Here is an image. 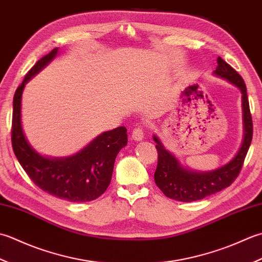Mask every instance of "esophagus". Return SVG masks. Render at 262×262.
<instances>
[{
  "label": "esophagus",
  "instance_id": "1",
  "mask_svg": "<svg viewBox=\"0 0 262 262\" xmlns=\"http://www.w3.org/2000/svg\"><path fill=\"white\" fill-rule=\"evenodd\" d=\"M132 139L135 141H141L143 139V129L142 127H136L135 130L132 132Z\"/></svg>",
  "mask_w": 262,
  "mask_h": 262
}]
</instances>
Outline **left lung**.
I'll list each match as a JSON object with an SVG mask.
<instances>
[{"label":"left lung","instance_id":"left-lung-1","mask_svg":"<svg viewBox=\"0 0 262 262\" xmlns=\"http://www.w3.org/2000/svg\"><path fill=\"white\" fill-rule=\"evenodd\" d=\"M217 68L213 76L226 80L235 86L242 94V120H243V140L235 156L227 164L208 172H198L183 166L179 158L164 146L161 139L152 136L158 151V164L155 172V183L162 190L167 198L191 202L204 199L208 195L231 185L237 178L247 156L252 140V117L250 114L247 87L241 76L227 64L222 57L217 58Z\"/></svg>","mask_w":262,"mask_h":262}]
</instances>
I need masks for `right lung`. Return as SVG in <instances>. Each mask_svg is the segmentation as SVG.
<instances>
[{"label":"right lung","instance_id":"add662e5","mask_svg":"<svg viewBox=\"0 0 262 262\" xmlns=\"http://www.w3.org/2000/svg\"><path fill=\"white\" fill-rule=\"evenodd\" d=\"M58 49L41 57L15 90L12 116V147L15 157L42 191L70 202L97 199L108 188L117 154L127 143L126 129L119 126L100 133L81 150L68 157L39 154L27 139L21 121V100L26 83L54 60Z\"/></svg>","mask_w":262,"mask_h":262}]
</instances>
